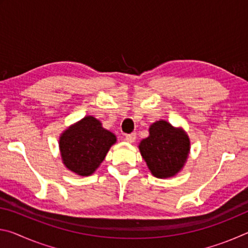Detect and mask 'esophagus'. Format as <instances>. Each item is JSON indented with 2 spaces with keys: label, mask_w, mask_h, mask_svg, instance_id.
<instances>
[{
  "label": "esophagus",
  "mask_w": 248,
  "mask_h": 248,
  "mask_svg": "<svg viewBox=\"0 0 248 248\" xmlns=\"http://www.w3.org/2000/svg\"><path fill=\"white\" fill-rule=\"evenodd\" d=\"M136 140V133H130L124 137V141L128 142V143H132Z\"/></svg>",
  "instance_id": "esophagus-1"
}]
</instances>
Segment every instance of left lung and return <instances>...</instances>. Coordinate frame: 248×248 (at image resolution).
Here are the masks:
<instances>
[{
  "mask_svg": "<svg viewBox=\"0 0 248 248\" xmlns=\"http://www.w3.org/2000/svg\"><path fill=\"white\" fill-rule=\"evenodd\" d=\"M150 136L142 140L139 150L155 177L175 176L183 169L190 150L189 138L183 129L165 120L151 124Z\"/></svg>",
  "mask_w": 248,
  "mask_h": 248,
  "instance_id": "8db88e82",
  "label": "left lung"
}]
</instances>
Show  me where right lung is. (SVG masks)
Returning <instances> with one entry per match:
<instances>
[{
    "label": "right lung",
    "mask_w": 248,
    "mask_h": 248,
    "mask_svg": "<svg viewBox=\"0 0 248 248\" xmlns=\"http://www.w3.org/2000/svg\"><path fill=\"white\" fill-rule=\"evenodd\" d=\"M116 141L115 134L104 129L99 120L86 116L61 134L59 148L66 169L78 175L90 176Z\"/></svg>",
    "instance_id": "1"
}]
</instances>
